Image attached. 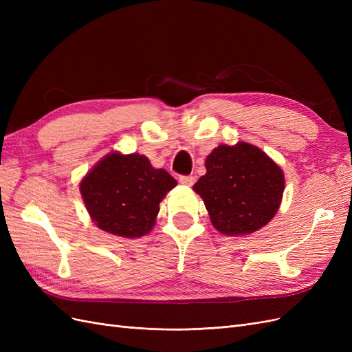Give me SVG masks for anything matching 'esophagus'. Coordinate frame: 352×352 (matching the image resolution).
<instances>
[{"instance_id":"obj_1","label":"esophagus","mask_w":352,"mask_h":352,"mask_svg":"<svg viewBox=\"0 0 352 352\" xmlns=\"http://www.w3.org/2000/svg\"><path fill=\"white\" fill-rule=\"evenodd\" d=\"M179 182L182 185H186V186H192L195 184V176L189 175V176H180L179 177Z\"/></svg>"}]
</instances>
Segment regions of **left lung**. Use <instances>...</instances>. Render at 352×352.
<instances>
[{
  "instance_id": "8db88e82",
  "label": "left lung",
  "mask_w": 352,
  "mask_h": 352,
  "mask_svg": "<svg viewBox=\"0 0 352 352\" xmlns=\"http://www.w3.org/2000/svg\"><path fill=\"white\" fill-rule=\"evenodd\" d=\"M206 168L194 190L204 201L212 226L223 235H250L278 212L285 176L260 148L248 142L219 145L207 157Z\"/></svg>"
}]
</instances>
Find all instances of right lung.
<instances>
[{"label": "right lung", "mask_w": 352, "mask_h": 352, "mask_svg": "<svg viewBox=\"0 0 352 352\" xmlns=\"http://www.w3.org/2000/svg\"><path fill=\"white\" fill-rule=\"evenodd\" d=\"M177 182L145 155L110 153L82 179L80 194L92 221L122 238H140L155 225L160 202Z\"/></svg>", "instance_id": "obj_1"}]
</instances>
